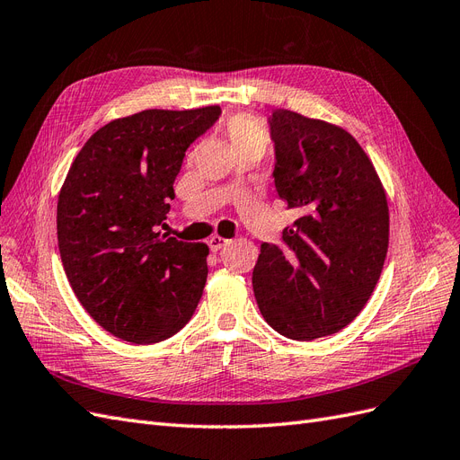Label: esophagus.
<instances>
[{
    "mask_svg": "<svg viewBox=\"0 0 460 460\" xmlns=\"http://www.w3.org/2000/svg\"><path fill=\"white\" fill-rule=\"evenodd\" d=\"M208 247H211V252H218V249H222L225 245L230 243V240L222 238V235H213V238H208Z\"/></svg>",
    "mask_w": 460,
    "mask_h": 460,
    "instance_id": "34e87169",
    "label": "esophagus"
}]
</instances>
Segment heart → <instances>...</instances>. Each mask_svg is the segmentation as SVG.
I'll list each match as a JSON object with an SVG mask.
<instances>
[{"instance_id": "b5f03b06", "label": "heart", "mask_w": 460, "mask_h": 460, "mask_svg": "<svg viewBox=\"0 0 460 460\" xmlns=\"http://www.w3.org/2000/svg\"><path fill=\"white\" fill-rule=\"evenodd\" d=\"M225 137L232 153L240 149H255L259 153H264L269 146V134L264 130L261 120L245 115L232 117L225 124Z\"/></svg>"}]
</instances>
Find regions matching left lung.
<instances>
[{
  "label": "left lung",
  "mask_w": 460,
  "mask_h": 460,
  "mask_svg": "<svg viewBox=\"0 0 460 460\" xmlns=\"http://www.w3.org/2000/svg\"><path fill=\"white\" fill-rule=\"evenodd\" d=\"M269 128L276 191L299 218L280 245H261L253 291L270 328L311 341L370 299L387 253V199L363 147L336 124L274 109Z\"/></svg>",
  "instance_id": "8db88e82"
}]
</instances>
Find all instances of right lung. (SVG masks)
Masks as SVG:
<instances>
[{
  "instance_id": "add662e5",
  "label": "right lung",
  "mask_w": 460,
  "mask_h": 460,
  "mask_svg": "<svg viewBox=\"0 0 460 460\" xmlns=\"http://www.w3.org/2000/svg\"><path fill=\"white\" fill-rule=\"evenodd\" d=\"M220 107L147 109L97 130L58 203L63 269L82 307L113 336L157 343L182 330L207 282L205 243L159 232L188 147Z\"/></svg>"
}]
</instances>
